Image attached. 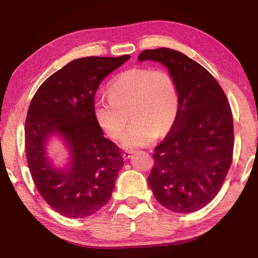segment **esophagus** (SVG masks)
Wrapping results in <instances>:
<instances>
[{
    "mask_svg": "<svg viewBox=\"0 0 258 258\" xmlns=\"http://www.w3.org/2000/svg\"><path fill=\"white\" fill-rule=\"evenodd\" d=\"M134 153V151H126V152H123L122 153V157H123V159H129L130 157H131V154Z\"/></svg>",
    "mask_w": 258,
    "mask_h": 258,
    "instance_id": "obj_1",
    "label": "esophagus"
}]
</instances>
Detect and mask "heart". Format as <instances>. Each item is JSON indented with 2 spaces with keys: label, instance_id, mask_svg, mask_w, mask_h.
<instances>
[{
  "label": "heart",
  "instance_id": "b5f03b06",
  "mask_svg": "<svg viewBox=\"0 0 258 258\" xmlns=\"http://www.w3.org/2000/svg\"><path fill=\"white\" fill-rule=\"evenodd\" d=\"M108 98H98L93 104L95 118L105 134L122 138L126 147L150 144L157 132L166 134L176 119L179 95L173 75L165 70L132 68L117 75L108 85Z\"/></svg>",
  "mask_w": 258,
  "mask_h": 258
}]
</instances>
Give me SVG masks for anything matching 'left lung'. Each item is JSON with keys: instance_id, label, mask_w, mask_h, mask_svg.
I'll use <instances>...</instances> for the list:
<instances>
[{"instance_id": "1", "label": "left lung", "mask_w": 258, "mask_h": 258, "mask_svg": "<svg viewBox=\"0 0 258 258\" xmlns=\"http://www.w3.org/2000/svg\"><path fill=\"white\" fill-rule=\"evenodd\" d=\"M138 60L167 67L179 95L173 126L155 147L148 185L162 207L195 212L215 198L231 166L235 138L228 99L208 70L177 50L146 49Z\"/></svg>"}]
</instances>
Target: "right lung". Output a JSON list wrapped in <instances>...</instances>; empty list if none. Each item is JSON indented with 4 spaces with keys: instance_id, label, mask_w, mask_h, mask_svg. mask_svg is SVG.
Listing matches in <instances>:
<instances>
[{
    "instance_id": "obj_1",
    "label": "right lung",
    "mask_w": 258,
    "mask_h": 258,
    "mask_svg": "<svg viewBox=\"0 0 258 258\" xmlns=\"http://www.w3.org/2000/svg\"><path fill=\"white\" fill-rule=\"evenodd\" d=\"M129 58L73 60L50 75L31 101L25 123L28 166L37 191L61 215L90 216L112 196L123 160L120 148L103 137L93 104L101 82ZM53 133L63 137L72 151L67 170L54 169L45 158L44 144Z\"/></svg>"
}]
</instances>
